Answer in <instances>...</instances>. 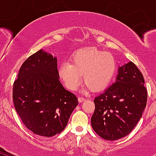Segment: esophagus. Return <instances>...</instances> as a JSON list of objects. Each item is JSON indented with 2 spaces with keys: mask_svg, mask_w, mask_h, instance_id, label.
<instances>
[{
  "mask_svg": "<svg viewBox=\"0 0 156 156\" xmlns=\"http://www.w3.org/2000/svg\"><path fill=\"white\" fill-rule=\"evenodd\" d=\"M78 101H79V103H82L83 101H84V100H86L85 99L83 98V97H78Z\"/></svg>",
  "mask_w": 156,
  "mask_h": 156,
  "instance_id": "esophagus-1",
  "label": "esophagus"
}]
</instances>
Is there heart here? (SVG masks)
Instances as JSON below:
<instances>
[{
    "label": "heart",
    "mask_w": 156,
    "mask_h": 156,
    "mask_svg": "<svg viewBox=\"0 0 156 156\" xmlns=\"http://www.w3.org/2000/svg\"><path fill=\"white\" fill-rule=\"evenodd\" d=\"M115 70L116 62L112 55L96 48H87L77 51L72 56L71 63L61 64L58 73L71 90L78 87L82 75L86 90L100 91L109 84Z\"/></svg>",
    "instance_id": "b5f03b06"
}]
</instances>
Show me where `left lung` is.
I'll use <instances>...</instances> for the list:
<instances>
[{
	"label": "left lung",
	"instance_id": "1",
	"mask_svg": "<svg viewBox=\"0 0 156 156\" xmlns=\"http://www.w3.org/2000/svg\"><path fill=\"white\" fill-rule=\"evenodd\" d=\"M94 101L91 126L94 131L107 140L125 137L138 123L146 106L142 73L132 62L119 66L115 82Z\"/></svg>",
	"mask_w": 156,
	"mask_h": 156
}]
</instances>
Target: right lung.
Masks as SVG:
<instances>
[{
  "instance_id": "add662e5",
  "label": "right lung",
  "mask_w": 156,
  "mask_h": 156,
  "mask_svg": "<svg viewBox=\"0 0 156 156\" xmlns=\"http://www.w3.org/2000/svg\"><path fill=\"white\" fill-rule=\"evenodd\" d=\"M12 100L25 126L47 137L65 129L78 104L76 96L59 81L56 57L43 50L22 65L14 81Z\"/></svg>"
}]
</instances>
